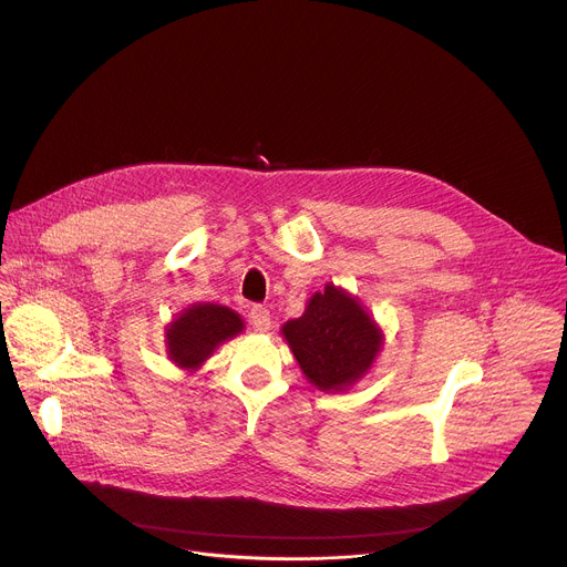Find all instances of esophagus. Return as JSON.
<instances>
[{"instance_id":"esophagus-1","label":"esophagus","mask_w":567,"mask_h":567,"mask_svg":"<svg viewBox=\"0 0 567 567\" xmlns=\"http://www.w3.org/2000/svg\"><path fill=\"white\" fill-rule=\"evenodd\" d=\"M249 318H251V326L256 328V332L265 334L271 330V313L267 307L262 305H254L251 311H249Z\"/></svg>"}]
</instances>
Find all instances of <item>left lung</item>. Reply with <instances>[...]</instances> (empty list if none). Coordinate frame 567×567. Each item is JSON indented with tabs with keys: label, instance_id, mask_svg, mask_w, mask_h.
<instances>
[{
	"label": "left lung",
	"instance_id": "obj_1",
	"mask_svg": "<svg viewBox=\"0 0 567 567\" xmlns=\"http://www.w3.org/2000/svg\"><path fill=\"white\" fill-rule=\"evenodd\" d=\"M282 337L302 374L322 392L359 383L383 348V332L357 296L332 282L316 291L300 318L287 320Z\"/></svg>",
	"mask_w": 567,
	"mask_h": 567
}]
</instances>
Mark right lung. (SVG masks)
I'll return each instance as SVG.
<instances>
[{"label":"right lung","mask_w":567,"mask_h":567,"mask_svg":"<svg viewBox=\"0 0 567 567\" xmlns=\"http://www.w3.org/2000/svg\"><path fill=\"white\" fill-rule=\"evenodd\" d=\"M241 332H245V320L230 307L195 302L166 326V354L177 368L193 374L221 343Z\"/></svg>","instance_id":"1"}]
</instances>
